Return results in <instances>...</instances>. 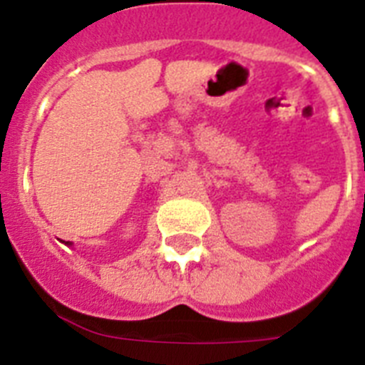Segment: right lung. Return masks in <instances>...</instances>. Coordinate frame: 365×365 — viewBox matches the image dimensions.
<instances>
[{"label":"right lung","mask_w":365,"mask_h":365,"mask_svg":"<svg viewBox=\"0 0 365 365\" xmlns=\"http://www.w3.org/2000/svg\"><path fill=\"white\" fill-rule=\"evenodd\" d=\"M69 245H71V243H69Z\"/></svg>","instance_id":"obj_1"}]
</instances>
